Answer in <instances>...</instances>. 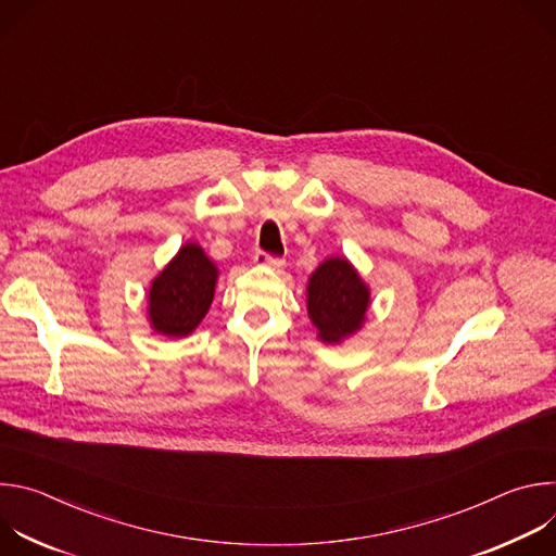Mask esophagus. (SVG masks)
Instances as JSON below:
<instances>
[{"instance_id": "34e87169", "label": "esophagus", "mask_w": 556, "mask_h": 556, "mask_svg": "<svg viewBox=\"0 0 556 556\" xmlns=\"http://www.w3.org/2000/svg\"><path fill=\"white\" fill-rule=\"evenodd\" d=\"M255 264H260V266H270V268H281L286 262H283L281 257H277V255L266 253V251H257V253H255Z\"/></svg>"}]
</instances>
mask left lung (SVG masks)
I'll return each mask as SVG.
<instances>
[{
  "label": "left lung",
  "mask_w": 556,
  "mask_h": 556,
  "mask_svg": "<svg viewBox=\"0 0 556 556\" xmlns=\"http://www.w3.org/2000/svg\"><path fill=\"white\" fill-rule=\"evenodd\" d=\"M369 290L348 260L330 257L307 283V312L326 343H339L365 321Z\"/></svg>",
  "instance_id": "1"
}]
</instances>
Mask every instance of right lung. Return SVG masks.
<instances>
[{
  "label": "right lung",
  "instance_id": "add662e5",
  "mask_svg": "<svg viewBox=\"0 0 556 556\" xmlns=\"http://www.w3.org/2000/svg\"><path fill=\"white\" fill-rule=\"evenodd\" d=\"M217 268L195 244L180 249L149 290V319L155 332L187 337L208 312Z\"/></svg>",
  "mask_w": 556,
  "mask_h": 556
}]
</instances>
